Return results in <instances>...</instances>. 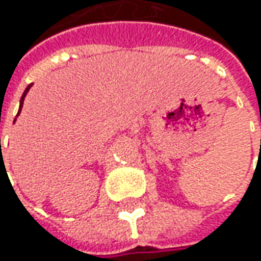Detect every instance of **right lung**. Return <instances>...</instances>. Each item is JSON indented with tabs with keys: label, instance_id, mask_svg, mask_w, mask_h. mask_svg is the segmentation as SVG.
Returning a JSON list of instances; mask_svg holds the SVG:
<instances>
[{
	"label": "right lung",
	"instance_id": "obj_1",
	"mask_svg": "<svg viewBox=\"0 0 261 261\" xmlns=\"http://www.w3.org/2000/svg\"><path fill=\"white\" fill-rule=\"evenodd\" d=\"M30 87H32V84H30V86L25 88L24 93H23V95H21V100H20V109H18V113H20V110H21V107H23V101H24V97H25V94H27V91L30 90ZM18 113H17V116H18ZM0 142H1V139H0ZM0 148H1V144H0Z\"/></svg>",
	"mask_w": 261,
	"mask_h": 261
}]
</instances>
